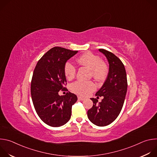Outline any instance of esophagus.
Here are the masks:
<instances>
[{
    "label": "esophagus",
    "instance_id": "esophagus-1",
    "mask_svg": "<svg viewBox=\"0 0 157 157\" xmlns=\"http://www.w3.org/2000/svg\"><path fill=\"white\" fill-rule=\"evenodd\" d=\"M78 98L79 100H81V101H84V98H82V97H81V96H78Z\"/></svg>",
    "mask_w": 157,
    "mask_h": 157
}]
</instances>
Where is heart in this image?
Wrapping results in <instances>:
<instances>
[{"label":"heart","mask_w":157,"mask_h":157,"mask_svg":"<svg viewBox=\"0 0 157 157\" xmlns=\"http://www.w3.org/2000/svg\"><path fill=\"white\" fill-rule=\"evenodd\" d=\"M78 63L86 68L91 70L94 78L98 81H104L108 75L109 68L107 65L101 58L90 52H87L81 55L77 59ZM64 73L68 80L73 79L76 73L75 66L70 62H66L64 66ZM73 92L81 95L86 96L96 89V85L92 81H76L72 84Z\"/></svg>","instance_id":"1"}]
</instances>
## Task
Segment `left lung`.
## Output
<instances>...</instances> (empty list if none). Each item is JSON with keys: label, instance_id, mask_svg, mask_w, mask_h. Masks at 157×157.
Returning a JSON list of instances; mask_svg holds the SVG:
<instances>
[{"label": "left lung", "instance_id": "left-lung-1", "mask_svg": "<svg viewBox=\"0 0 157 157\" xmlns=\"http://www.w3.org/2000/svg\"><path fill=\"white\" fill-rule=\"evenodd\" d=\"M106 57L109 64L107 77L102 86L96 93L97 98L103 97L102 101L91 98L93 107L88 110L87 117L93 124L99 127L106 126L114 122L123 107L127 90V75L124 64L114 54L104 49H99Z\"/></svg>", "mask_w": 157, "mask_h": 157}]
</instances>
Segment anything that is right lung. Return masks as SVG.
Listing matches in <instances>:
<instances>
[{
    "label": "right lung",
    "instance_id": "1",
    "mask_svg": "<svg viewBox=\"0 0 157 157\" xmlns=\"http://www.w3.org/2000/svg\"><path fill=\"white\" fill-rule=\"evenodd\" d=\"M78 52L52 48L40 58L34 70L31 82L33 105L41 120L51 127H60L68 122L72 105L78 100L76 95L70 92L64 96L58 94L60 90L66 89L64 66Z\"/></svg>",
    "mask_w": 157,
    "mask_h": 157
}]
</instances>
